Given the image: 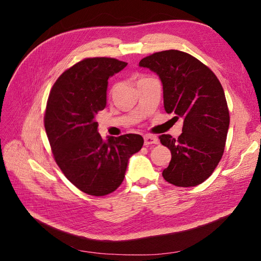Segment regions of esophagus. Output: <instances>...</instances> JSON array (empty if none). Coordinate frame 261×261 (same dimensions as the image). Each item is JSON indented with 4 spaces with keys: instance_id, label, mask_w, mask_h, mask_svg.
Returning a JSON list of instances; mask_svg holds the SVG:
<instances>
[{
    "instance_id": "obj_1",
    "label": "esophagus",
    "mask_w": 261,
    "mask_h": 261,
    "mask_svg": "<svg viewBox=\"0 0 261 261\" xmlns=\"http://www.w3.org/2000/svg\"><path fill=\"white\" fill-rule=\"evenodd\" d=\"M145 139V146H149V145H158L159 144V139L154 136L151 135H146L144 137Z\"/></svg>"
}]
</instances>
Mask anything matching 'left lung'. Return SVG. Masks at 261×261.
<instances>
[{
	"mask_svg": "<svg viewBox=\"0 0 261 261\" xmlns=\"http://www.w3.org/2000/svg\"><path fill=\"white\" fill-rule=\"evenodd\" d=\"M152 70L163 86L167 113L183 118L177 139L161 135L172 159L162 175L178 187L201 184L215 171L224 152L230 114L224 90L215 73L191 54L167 50L139 62Z\"/></svg>",
	"mask_w": 261,
	"mask_h": 261,
	"instance_id": "8db88e82",
	"label": "left lung"
}]
</instances>
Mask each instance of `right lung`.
I'll return each instance as SVG.
<instances>
[{
  "label": "right lung",
  "instance_id": "obj_1",
  "mask_svg": "<svg viewBox=\"0 0 261 261\" xmlns=\"http://www.w3.org/2000/svg\"><path fill=\"white\" fill-rule=\"evenodd\" d=\"M126 65L111 58L78 62L55 82L46 103L44 127L55 162L69 181L91 196L114 192L129 158L144 145L137 134L105 141L98 133L96 115L107 106L108 80Z\"/></svg>",
  "mask_w": 261,
  "mask_h": 261
}]
</instances>
